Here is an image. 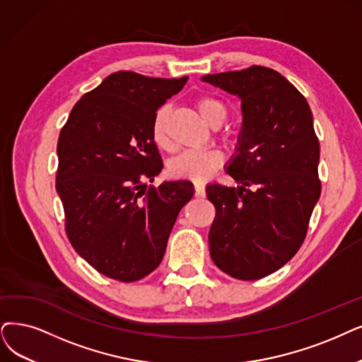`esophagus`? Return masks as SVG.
Instances as JSON below:
<instances>
[{
	"mask_svg": "<svg viewBox=\"0 0 362 362\" xmlns=\"http://www.w3.org/2000/svg\"><path fill=\"white\" fill-rule=\"evenodd\" d=\"M194 193L197 197H205L206 192H205V185L200 182H194Z\"/></svg>",
	"mask_w": 362,
	"mask_h": 362,
	"instance_id": "esophagus-1",
	"label": "esophagus"
}]
</instances>
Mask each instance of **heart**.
Instances as JSON below:
<instances>
[{
  "label": "heart",
  "instance_id": "heart-1",
  "mask_svg": "<svg viewBox=\"0 0 362 362\" xmlns=\"http://www.w3.org/2000/svg\"><path fill=\"white\" fill-rule=\"evenodd\" d=\"M194 107L206 124L211 127H218L227 117V108L221 100L202 96L194 100ZM170 110L163 105L157 110L151 124V136L158 148L169 150L170 138L168 131ZM223 156L218 151H184L169 163V173L173 178L190 180V181H206L214 175V172L223 165Z\"/></svg>",
  "mask_w": 362,
  "mask_h": 362
}]
</instances>
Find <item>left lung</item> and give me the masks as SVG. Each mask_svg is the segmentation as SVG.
I'll list each match as a JSON object with an SVG mask.
<instances>
[{"instance_id":"obj_1","label":"left lung","mask_w":362,"mask_h":362,"mask_svg":"<svg viewBox=\"0 0 362 362\" xmlns=\"http://www.w3.org/2000/svg\"><path fill=\"white\" fill-rule=\"evenodd\" d=\"M240 99L242 129L227 173L238 187L209 184L216 214L209 252L231 278L255 281L300 250L320 200V141L306 98L278 71L254 65L202 77Z\"/></svg>"}]
</instances>
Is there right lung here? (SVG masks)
I'll return each instance as SVG.
<instances>
[{
  "mask_svg": "<svg viewBox=\"0 0 362 362\" xmlns=\"http://www.w3.org/2000/svg\"><path fill=\"white\" fill-rule=\"evenodd\" d=\"M187 80L114 72L80 98L61 131L56 190L68 239L111 279L134 282L157 269L194 194L190 181L146 182L163 168L151 136L154 114Z\"/></svg>",
  "mask_w": 362,
  "mask_h": 362,
  "instance_id": "right-lung-1",
  "label": "right lung"
}]
</instances>
